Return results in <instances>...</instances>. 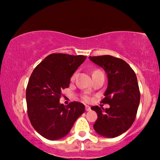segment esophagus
I'll return each mask as SVG.
<instances>
[{
	"instance_id": "esophagus-1",
	"label": "esophagus",
	"mask_w": 160,
	"mask_h": 160,
	"mask_svg": "<svg viewBox=\"0 0 160 160\" xmlns=\"http://www.w3.org/2000/svg\"><path fill=\"white\" fill-rule=\"evenodd\" d=\"M85 109H86L87 111H89L91 110V107L89 106H85Z\"/></svg>"
}]
</instances>
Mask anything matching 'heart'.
<instances>
[{
    "label": "heart",
    "mask_w": 160,
    "mask_h": 160,
    "mask_svg": "<svg viewBox=\"0 0 160 160\" xmlns=\"http://www.w3.org/2000/svg\"><path fill=\"white\" fill-rule=\"evenodd\" d=\"M97 72H100V71H96L94 72V73H97ZM75 76H76V74H73V76H72L71 79L73 80L74 78H75ZM83 99H84V100H85V101H89V98L88 96H84V97H83Z\"/></svg>",
    "instance_id": "heart-1"
}]
</instances>
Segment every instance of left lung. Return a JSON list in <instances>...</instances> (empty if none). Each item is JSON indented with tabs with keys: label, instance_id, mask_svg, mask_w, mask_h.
<instances>
[{
	"label": "left lung",
	"instance_id": "obj_1",
	"mask_svg": "<svg viewBox=\"0 0 160 160\" xmlns=\"http://www.w3.org/2000/svg\"><path fill=\"white\" fill-rule=\"evenodd\" d=\"M89 59L107 74L108 87L101 102L110 106L106 109L92 107L98 114L94 130L101 136L113 138L125 132L135 121L141 98L136 75L122 59L111 55Z\"/></svg>",
	"mask_w": 160,
	"mask_h": 160
}]
</instances>
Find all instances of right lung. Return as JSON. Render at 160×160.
I'll return each instance as SVG.
<instances>
[{"label":"right lung","mask_w":160,"mask_h":160,"mask_svg":"<svg viewBox=\"0 0 160 160\" xmlns=\"http://www.w3.org/2000/svg\"><path fill=\"white\" fill-rule=\"evenodd\" d=\"M87 57L52 54L33 70L26 89L28 117L33 128L50 141L68 134L85 106L72 102L60 103L62 90L69 87L71 78Z\"/></svg>","instance_id":"1"}]
</instances>
